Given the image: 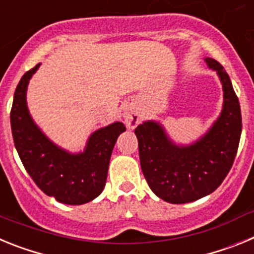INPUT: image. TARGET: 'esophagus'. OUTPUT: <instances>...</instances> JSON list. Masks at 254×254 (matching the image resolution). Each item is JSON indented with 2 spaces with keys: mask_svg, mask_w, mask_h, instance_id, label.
I'll return each mask as SVG.
<instances>
[{
  "mask_svg": "<svg viewBox=\"0 0 254 254\" xmlns=\"http://www.w3.org/2000/svg\"><path fill=\"white\" fill-rule=\"evenodd\" d=\"M123 121H125V125L129 129H133L138 125V122H140V117H138L137 112H134L133 109H128L127 108L125 113H123Z\"/></svg>",
  "mask_w": 254,
  "mask_h": 254,
  "instance_id": "1",
  "label": "esophagus"
}]
</instances>
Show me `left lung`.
Returning <instances> with one entry per match:
<instances>
[{
  "label": "left lung",
  "mask_w": 254,
  "mask_h": 254,
  "mask_svg": "<svg viewBox=\"0 0 254 254\" xmlns=\"http://www.w3.org/2000/svg\"><path fill=\"white\" fill-rule=\"evenodd\" d=\"M205 62L219 76L224 103L219 118L203 136L190 145H178L156 121L134 129L147 185L169 203L193 202L212 193L228 176L239 146L241 105L230 77L217 61L206 57Z\"/></svg>",
  "instance_id": "1"
}]
</instances>
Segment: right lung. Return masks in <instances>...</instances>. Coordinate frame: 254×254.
<instances>
[{
	"mask_svg": "<svg viewBox=\"0 0 254 254\" xmlns=\"http://www.w3.org/2000/svg\"><path fill=\"white\" fill-rule=\"evenodd\" d=\"M40 64L24 73L13 94L10 121L22 165L35 185L66 205L90 202L104 190L116 141L126 127L114 122L90 134L81 152H69L49 140L35 125L26 104V90Z\"/></svg>",
	"mask_w": 254,
	"mask_h": 254,
	"instance_id": "right-lung-1",
	"label": "right lung"
}]
</instances>
